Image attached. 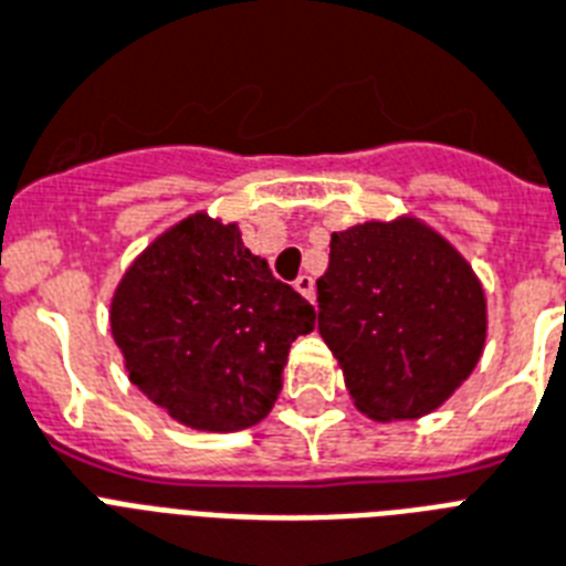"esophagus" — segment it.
<instances>
[{
  "label": "esophagus",
  "instance_id": "obj_1",
  "mask_svg": "<svg viewBox=\"0 0 566 566\" xmlns=\"http://www.w3.org/2000/svg\"><path fill=\"white\" fill-rule=\"evenodd\" d=\"M293 284H296V291H300L302 296H305V300L314 302V296H317V293H314V291H317V287H314V279H311L308 273H302L300 279H296V282H293Z\"/></svg>",
  "mask_w": 566,
  "mask_h": 566
}]
</instances>
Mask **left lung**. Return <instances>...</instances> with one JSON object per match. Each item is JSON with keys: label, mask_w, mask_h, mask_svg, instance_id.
<instances>
[{"label": "left lung", "mask_w": 566, "mask_h": 566, "mask_svg": "<svg viewBox=\"0 0 566 566\" xmlns=\"http://www.w3.org/2000/svg\"><path fill=\"white\" fill-rule=\"evenodd\" d=\"M317 302L319 335L370 420L426 417L482 358V282L447 238L413 217L335 231Z\"/></svg>", "instance_id": "8db88e82"}]
</instances>
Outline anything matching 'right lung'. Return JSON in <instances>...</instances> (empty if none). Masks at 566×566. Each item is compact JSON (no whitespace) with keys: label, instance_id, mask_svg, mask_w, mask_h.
I'll list each match as a JSON object with an SVG mask.
<instances>
[{"label":"right lung","instance_id":"add662e5","mask_svg":"<svg viewBox=\"0 0 566 566\" xmlns=\"http://www.w3.org/2000/svg\"><path fill=\"white\" fill-rule=\"evenodd\" d=\"M314 319V305L243 247L238 222L202 211L155 238L111 300L132 385L199 431L264 420L291 344Z\"/></svg>","mask_w":566,"mask_h":566}]
</instances>
